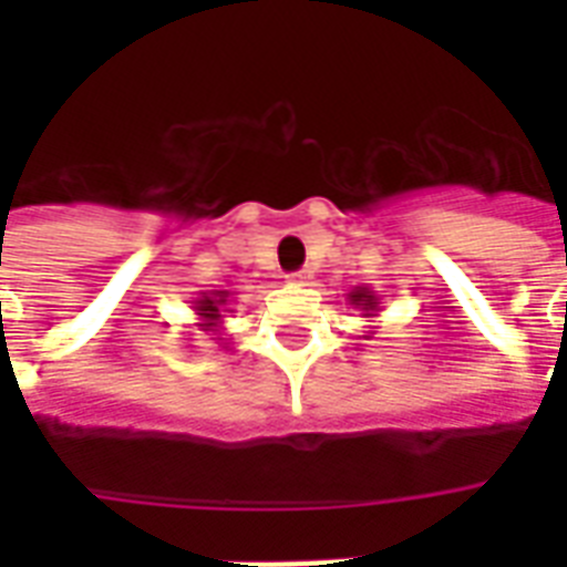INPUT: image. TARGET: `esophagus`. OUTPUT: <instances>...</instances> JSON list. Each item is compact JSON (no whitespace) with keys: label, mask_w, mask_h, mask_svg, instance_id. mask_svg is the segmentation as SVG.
<instances>
[{"label":"esophagus","mask_w":567,"mask_h":567,"mask_svg":"<svg viewBox=\"0 0 567 567\" xmlns=\"http://www.w3.org/2000/svg\"><path fill=\"white\" fill-rule=\"evenodd\" d=\"M309 279H311L309 270H297V274L288 276V285H309Z\"/></svg>","instance_id":"obj_1"}]
</instances>
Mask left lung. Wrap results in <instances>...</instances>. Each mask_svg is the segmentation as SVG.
I'll return each mask as SVG.
<instances>
[{
	"label": "left lung",
	"instance_id": "left-lung-1",
	"mask_svg": "<svg viewBox=\"0 0 567 567\" xmlns=\"http://www.w3.org/2000/svg\"><path fill=\"white\" fill-rule=\"evenodd\" d=\"M347 300H350V306L359 311H364L362 318H377L379 311H382V306H379V293L371 291V288H364V285H359V288H353V291L347 293ZM373 332H377V327L368 329V336L362 338H373Z\"/></svg>",
	"mask_w": 567,
	"mask_h": 567
}]
</instances>
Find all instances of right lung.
I'll return each instance as SVG.
<instances>
[{
	"mask_svg": "<svg viewBox=\"0 0 567 567\" xmlns=\"http://www.w3.org/2000/svg\"><path fill=\"white\" fill-rule=\"evenodd\" d=\"M190 309L196 311V323L194 327L203 332V336H212V341L220 344L223 338V318L229 309V291H199V297L194 300Z\"/></svg>",
	"mask_w": 567,
	"mask_h": 567,
	"instance_id": "1",
	"label": "right lung"
}]
</instances>
